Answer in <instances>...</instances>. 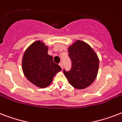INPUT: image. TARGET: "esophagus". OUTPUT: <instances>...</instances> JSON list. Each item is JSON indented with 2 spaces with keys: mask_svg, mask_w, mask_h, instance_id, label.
<instances>
[{
  "mask_svg": "<svg viewBox=\"0 0 122 122\" xmlns=\"http://www.w3.org/2000/svg\"><path fill=\"white\" fill-rule=\"evenodd\" d=\"M59 66H61V68H63V63H59Z\"/></svg>",
  "mask_w": 122,
  "mask_h": 122,
  "instance_id": "1",
  "label": "esophagus"
}]
</instances>
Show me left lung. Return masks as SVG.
<instances>
[{
  "instance_id": "8db88e82",
  "label": "left lung",
  "mask_w": 122,
  "mask_h": 122,
  "mask_svg": "<svg viewBox=\"0 0 122 122\" xmlns=\"http://www.w3.org/2000/svg\"><path fill=\"white\" fill-rule=\"evenodd\" d=\"M71 67L63 72L71 85L83 89L89 86L96 78L99 59L93 49L85 42L77 41L68 48Z\"/></svg>"
}]
</instances>
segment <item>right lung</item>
Instances as JSON below:
<instances>
[{"label": "right lung", "mask_w": 122, "mask_h": 122, "mask_svg": "<svg viewBox=\"0 0 122 122\" xmlns=\"http://www.w3.org/2000/svg\"><path fill=\"white\" fill-rule=\"evenodd\" d=\"M48 47L41 41L34 42L26 50L22 61L25 76L34 85L41 88L50 85L61 68L47 54Z\"/></svg>", "instance_id": "1"}]
</instances>
